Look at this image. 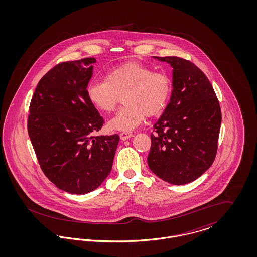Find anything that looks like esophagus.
Instances as JSON below:
<instances>
[{"instance_id":"obj_1","label":"esophagus","mask_w":257,"mask_h":257,"mask_svg":"<svg viewBox=\"0 0 257 257\" xmlns=\"http://www.w3.org/2000/svg\"><path fill=\"white\" fill-rule=\"evenodd\" d=\"M119 137H120V139H121L122 141H125V140H128L129 138H132L133 134L128 133V132H122V133L119 134Z\"/></svg>"}]
</instances>
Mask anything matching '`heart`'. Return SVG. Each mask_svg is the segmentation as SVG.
<instances>
[{"label":"heart","mask_w":257,"mask_h":257,"mask_svg":"<svg viewBox=\"0 0 257 257\" xmlns=\"http://www.w3.org/2000/svg\"><path fill=\"white\" fill-rule=\"evenodd\" d=\"M171 93L168 75L138 62H127L109 71L105 81H93L86 87L89 103L102 112L114 110L122 96L121 110L107 124L111 131L130 132L139 127L146 116L159 114Z\"/></svg>","instance_id":"heart-1"}]
</instances>
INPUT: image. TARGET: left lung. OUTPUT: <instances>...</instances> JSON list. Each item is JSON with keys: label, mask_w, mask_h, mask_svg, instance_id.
Listing matches in <instances>:
<instances>
[{"label": "left lung", "mask_w": 257, "mask_h": 257, "mask_svg": "<svg viewBox=\"0 0 257 257\" xmlns=\"http://www.w3.org/2000/svg\"><path fill=\"white\" fill-rule=\"evenodd\" d=\"M172 67L171 100L153 125L147 156L150 171L164 181H195L213 164L220 135V104L207 77L178 57H153Z\"/></svg>", "instance_id": "obj_1"}]
</instances>
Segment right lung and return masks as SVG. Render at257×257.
Listing matches in <instances>:
<instances>
[{
	"label": "right lung",
	"instance_id": "right-lung-1",
	"mask_svg": "<svg viewBox=\"0 0 257 257\" xmlns=\"http://www.w3.org/2000/svg\"><path fill=\"white\" fill-rule=\"evenodd\" d=\"M94 62L86 58L53 67L38 82L28 117L41 170L59 189L74 195L103 183L119 142L117 134L93 136L104 122L86 96Z\"/></svg>",
	"mask_w": 257,
	"mask_h": 257
}]
</instances>
